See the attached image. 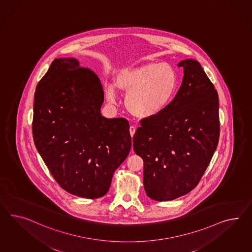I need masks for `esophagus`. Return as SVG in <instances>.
Segmentation results:
<instances>
[{"label":"esophagus","mask_w":252,"mask_h":252,"mask_svg":"<svg viewBox=\"0 0 252 252\" xmlns=\"http://www.w3.org/2000/svg\"><path fill=\"white\" fill-rule=\"evenodd\" d=\"M135 130L136 129L134 126H130V127H129V133H130V136H131V137H133V135H134Z\"/></svg>","instance_id":"34e87169"}]
</instances>
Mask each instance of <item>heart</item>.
<instances>
[{
	"label": "heart",
	"instance_id": "heart-1",
	"mask_svg": "<svg viewBox=\"0 0 252 252\" xmlns=\"http://www.w3.org/2000/svg\"><path fill=\"white\" fill-rule=\"evenodd\" d=\"M114 85L127 92L125 106L129 113L146 119L160 114L171 103L178 88V75L168 63H146L120 70ZM105 94L110 103L116 101L113 85L105 87Z\"/></svg>",
	"mask_w": 252,
	"mask_h": 252
}]
</instances>
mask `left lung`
Listing matches in <instances>:
<instances>
[{"mask_svg": "<svg viewBox=\"0 0 252 252\" xmlns=\"http://www.w3.org/2000/svg\"><path fill=\"white\" fill-rule=\"evenodd\" d=\"M180 89L160 114L141 121L133 150L143 160V186L156 201L185 195L197 186L220 139L219 95L200 63L181 60Z\"/></svg>", "mask_w": 252, "mask_h": 252, "instance_id": "1", "label": "left lung"}]
</instances>
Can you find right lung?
<instances>
[{"label": "right lung", "mask_w": 252, "mask_h": 252, "mask_svg": "<svg viewBox=\"0 0 252 252\" xmlns=\"http://www.w3.org/2000/svg\"><path fill=\"white\" fill-rule=\"evenodd\" d=\"M103 100L97 75L73 58H56L34 93L35 147L58 185L79 197L107 194L131 147L129 122L102 116Z\"/></svg>", "instance_id": "1"}]
</instances>
